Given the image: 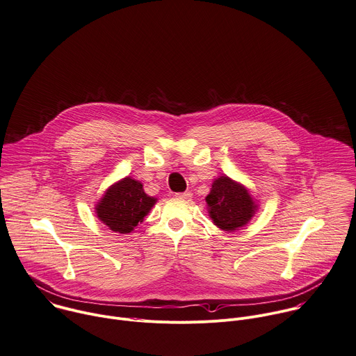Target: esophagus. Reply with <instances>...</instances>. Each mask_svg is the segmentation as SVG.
<instances>
[{"label":"esophagus","instance_id":"1","mask_svg":"<svg viewBox=\"0 0 356 356\" xmlns=\"http://www.w3.org/2000/svg\"><path fill=\"white\" fill-rule=\"evenodd\" d=\"M177 197H179V199H185V200H189V199H192V193H191V192L177 193Z\"/></svg>","mask_w":356,"mask_h":356}]
</instances>
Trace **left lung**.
Wrapping results in <instances>:
<instances>
[{
  "label": "left lung",
  "mask_w": 356,
  "mask_h": 356,
  "mask_svg": "<svg viewBox=\"0 0 356 356\" xmlns=\"http://www.w3.org/2000/svg\"><path fill=\"white\" fill-rule=\"evenodd\" d=\"M206 203L214 225L229 232L246 225L257 210L249 191L227 175L214 179Z\"/></svg>",
  "instance_id": "left-lung-1"
}]
</instances>
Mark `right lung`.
<instances>
[{
  "instance_id": "1",
  "label": "right lung",
  "mask_w": 356,
  "mask_h": 356,
  "mask_svg": "<svg viewBox=\"0 0 356 356\" xmlns=\"http://www.w3.org/2000/svg\"><path fill=\"white\" fill-rule=\"evenodd\" d=\"M156 202V197L146 195L139 181L127 177L106 191L96 204V214L111 231L129 234L143 221Z\"/></svg>"
}]
</instances>
